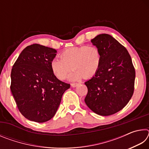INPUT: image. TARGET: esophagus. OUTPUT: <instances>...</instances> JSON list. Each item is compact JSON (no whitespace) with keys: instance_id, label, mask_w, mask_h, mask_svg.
Segmentation results:
<instances>
[{"instance_id":"34e87169","label":"esophagus","mask_w":149,"mask_h":149,"mask_svg":"<svg viewBox=\"0 0 149 149\" xmlns=\"http://www.w3.org/2000/svg\"><path fill=\"white\" fill-rule=\"evenodd\" d=\"M78 85H79V84H75V83H72V84H71V86L73 87H77Z\"/></svg>"}]
</instances>
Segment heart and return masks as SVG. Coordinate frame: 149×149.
Listing matches in <instances>:
<instances>
[{
  "mask_svg": "<svg viewBox=\"0 0 149 149\" xmlns=\"http://www.w3.org/2000/svg\"><path fill=\"white\" fill-rule=\"evenodd\" d=\"M60 59H54L51 70L59 79H64L71 70L70 80H78L84 77L89 79L96 74L101 61V54L93 45L72 47L65 49L60 54Z\"/></svg>",
  "mask_w": 149,
  "mask_h": 149,
  "instance_id": "1",
  "label": "heart"
}]
</instances>
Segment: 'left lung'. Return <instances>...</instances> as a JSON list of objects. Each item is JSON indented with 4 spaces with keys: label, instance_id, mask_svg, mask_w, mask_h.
Here are the masks:
<instances>
[{
    "label": "left lung",
    "instance_id": "obj_1",
    "mask_svg": "<svg viewBox=\"0 0 149 149\" xmlns=\"http://www.w3.org/2000/svg\"><path fill=\"white\" fill-rule=\"evenodd\" d=\"M99 49L101 61L91 79L85 82L88 89L85 102L93 112L110 116L123 109L134 92L135 70L127 49L108 34L91 40Z\"/></svg>",
    "mask_w": 149,
    "mask_h": 149
}]
</instances>
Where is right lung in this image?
<instances>
[{"label":"right lung","mask_w":149,"mask_h":149,"mask_svg":"<svg viewBox=\"0 0 149 149\" xmlns=\"http://www.w3.org/2000/svg\"><path fill=\"white\" fill-rule=\"evenodd\" d=\"M56 50L33 44L22 50L12 66L10 91L20 113L42 123L56 114L70 85L59 80L51 70Z\"/></svg>","instance_id":"add662e5"}]
</instances>
